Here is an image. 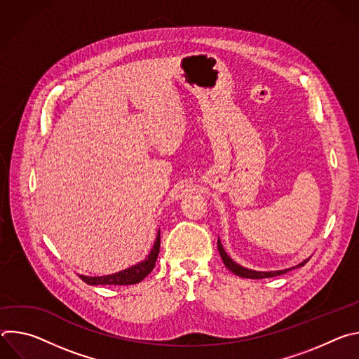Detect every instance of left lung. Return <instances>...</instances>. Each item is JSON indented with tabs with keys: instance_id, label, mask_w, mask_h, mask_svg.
<instances>
[{
	"instance_id": "8db88e82",
	"label": "left lung",
	"mask_w": 359,
	"mask_h": 359,
	"mask_svg": "<svg viewBox=\"0 0 359 359\" xmlns=\"http://www.w3.org/2000/svg\"><path fill=\"white\" fill-rule=\"evenodd\" d=\"M217 248H219V252L222 255V260L224 263V266L231 271L234 273L236 276L238 277H243V278H252V280H257V278H270V277H276V276H281V274H285L294 269H298V267H302L306 262H309L310 259H306L304 262H301L299 264L291 267V269H285V270H277V271H255V270H251V269H247V267H243L240 264H237L231 257H229V254L224 251L223 245H222V241L220 238L217 240Z\"/></svg>"
}]
</instances>
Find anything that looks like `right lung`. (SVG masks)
<instances>
[{
    "label": "right lung",
    "instance_id": "1",
    "mask_svg": "<svg viewBox=\"0 0 359 359\" xmlns=\"http://www.w3.org/2000/svg\"><path fill=\"white\" fill-rule=\"evenodd\" d=\"M159 248H161V230L158 231L155 244H153L149 255L143 262L115 274L100 276V277H88V276L79 274V278L89 285H130V284L140 283L153 270V267H155L158 255H159Z\"/></svg>",
    "mask_w": 359,
    "mask_h": 359
}]
</instances>
